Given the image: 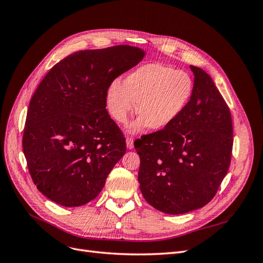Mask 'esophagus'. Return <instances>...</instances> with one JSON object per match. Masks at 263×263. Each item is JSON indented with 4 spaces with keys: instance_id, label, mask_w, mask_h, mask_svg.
<instances>
[{
    "instance_id": "1",
    "label": "esophagus",
    "mask_w": 263,
    "mask_h": 263,
    "mask_svg": "<svg viewBox=\"0 0 263 263\" xmlns=\"http://www.w3.org/2000/svg\"><path fill=\"white\" fill-rule=\"evenodd\" d=\"M126 145L128 149H133L134 148V138L132 137H127L126 138Z\"/></svg>"
}]
</instances>
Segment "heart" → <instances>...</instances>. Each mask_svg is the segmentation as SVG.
<instances>
[{
    "instance_id": "obj_1",
    "label": "heart",
    "mask_w": 263,
    "mask_h": 263,
    "mask_svg": "<svg viewBox=\"0 0 263 263\" xmlns=\"http://www.w3.org/2000/svg\"><path fill=\"white\" fill-rule=\"evenodd\" d=\"M194 82L184 71L159 62L146 63L127 74L124 82L114 81L106 91V107L119 124H125L135 112L140 114L130 124V133L148 128L163 130L171 126L187 107Z\"/></svg>"
}]
</instances>
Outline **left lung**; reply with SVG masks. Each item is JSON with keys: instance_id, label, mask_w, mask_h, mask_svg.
<instances>
[{"instance_id": "obj_1", "label": "left lung", "mask_w": 263, "mask_h": 263, "mask_svg": "<svg viewBox=\"0 0 263 263\" xmlns=\"http://www.w3.org/2000/svg\"><path fill=\"white\" fill-rule=\"evenodd\" d=\"M194 92L187 107L168 128L135 141L140 157L139 187L158 211L178 215L212 201L230 165L232 115L212 78L190 66Z\"/></svg>"}]
</instances>
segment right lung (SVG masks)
Here are the masks:
<instances>
[{"instance_id":"1","label":"right lung","mask_w":263,"mask_h":263,"mask_svg":"<svg viewBox=\"0 0 263 263\" xmlns=\"http://www.w3.org/2000/svg\"><path fill=\"white\" fill-rule=\"evenodd\" d=\"M138 47L81 50L54 65L30 100L23 151L35 185L66 208L94 200L126 153L106 110V91L142 60Z\"/></svg>"}]
</instances>
